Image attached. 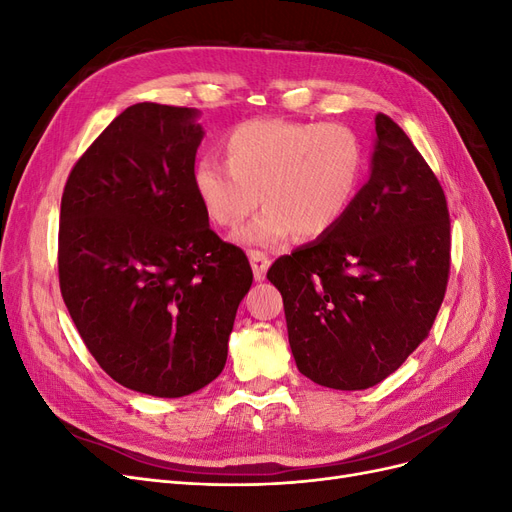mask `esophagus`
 I'll return each instance as SVG.
<instances>
[{
    "label": "esophagus",
    "mask_w": 512,
    "mask_h": 512,
    "mask_svg": "<svg viewBox=\"0 0 512 512\" xmlns=\"http://www.w3.org/2000/svg\"><path fill=\"white\" fill-rule=\"evenodd\" d=\"M250 265H252V271H254V280L260 282V280H265V275H267V269H269V265H271V260H269V256H267L265 252L252 250V252H250Z\"/></svg>",
    "instance_id": "obj_1"
}]
</instances>
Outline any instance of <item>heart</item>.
<instances>
[{"instance_id": "heart-1", "label": "heart", "mask_w": 512, "mask_h": 512, "mask_svg": "<svg viewBox=\"0 0 512 512\" xmlns=\"http://www.w3.org/2000/svg\"><path fill=\"white\" fill-rule=\"evenodd\" d=\"M224 162L203 158L192 190L207 218L239 228L260 198L267 207L237 239L275 247L294 235L320 239L346 218L365 173L361 138L344 123L247 119L222 141Z\"/></svg>"}]
</instances>
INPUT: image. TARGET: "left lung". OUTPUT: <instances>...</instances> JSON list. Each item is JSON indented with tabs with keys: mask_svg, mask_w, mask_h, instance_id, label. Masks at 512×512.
<instances>
[{
	"mask_svg": "<svg viewBox=\"0 0 512 512\" xmlns=\"http://www.w3.org/2000/svg\"><path fill=\"white\" fill-rule=\"evenodd\" d=\"M451 269L442 185L408 134L376 115L369 181L329 235L277 258L299 371L337 391L369 389L427 337Z\"/></svg>",
	"mask_w": 512,
	"mask_h": 512,
	"instance_id": "left-lung-1",
	"label": "left lung"
}]
</instances>
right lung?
<instances>
[{
  "instance_id": "right-lung-1",
  "label": "right lung",
  "mask_w": 512,
  "mask_h": 512,
  "mask_svg": "<svg viewBox=\"0 0 512 512\" xmlns=\"http://www.w3.org/2000/svg\"><path fill=\"white\" fill-rule=\"evenodd\" d=\"M196 108L128 106L74 164L61 196L59 288L87 350L115 382L183 397L222 374L252 286L192 190Z\"/></svg>"
}]
</instances>
